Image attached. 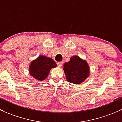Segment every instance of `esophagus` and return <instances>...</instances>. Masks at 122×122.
Instances as JSON below:
<instances>
[{"mask_svg":"<svg viewBox=\"0 0 122 122\" xmlns=\"http://www.w3.org/2000/svg\"><path fill=\"white\" fill-rule=\"evenodd\" d=\"M57 65L59 67H61V66L63 65V61H59L57 63Z\"/></svg>","mask_w":122,"mask_h":122,"instance_id":"1","label":"esophagus"}]
</instances>
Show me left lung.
<instances>
[{
  "instance_id": "left-lung-1",
  "label": "left lung",
  "mask_w": 122,
  "mask_h": 122,
  "mask_svg": "<svg viewBox=\"0 0 122 122\" xmlns=\"http://www.w3.org/2000/svg\"><path fill=\"white\" fill-rule=\"evenodd\" d=\"M63 70L67 81L76 85L83 82L89 74V66L86 61L77 56L71 57L69 62L64 64Z\"/></svg>"
}]
</instances>
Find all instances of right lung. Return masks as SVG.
Instances as JSON below:
<instances>
[{
    "label": "right lung",
    "instance_id": "1",
    "mask_svg": "<svg viewBox=\"0 0 122 122\" xmlns=\"http://www.w3.org/2000/svg\"><path fill=\"white\" fill-rule=\"evenodd\" d=\"M56 66V63L51 58L41 56L31 63L30 74L35 79L42 81L47 77L51 69Z\"/></svg>",
    "mask_w": 122,
    "mask_h": 122
}]
</instances>
